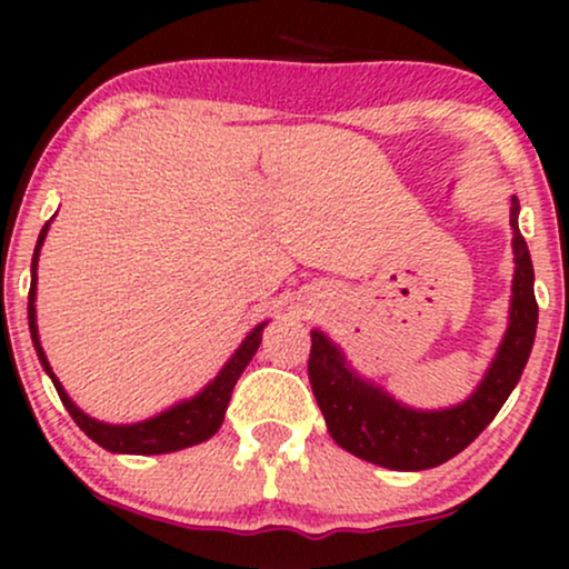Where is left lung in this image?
<instances>
[{"mask_svg":"<svg viewBox=\"0 0 569 569\" xmlns=\"http://www.w3.org/2000/svg\"><path fill=\"white\" fill-rule=\"evenodd\" d=\"M511 230L516 270L508 329L487 375L466 401L447 409L407 407L382 385L358 375L323 331H310L307 375L326 428L339 447L390 471H426L460 455L495 420L527 367L538 329L535 272L530 248L519 232L516 194H511Z\"/></svg>","mask_w":569,"mask_h":569,"instance_id":"8db88e82","label":"left lung"}]
</instances>
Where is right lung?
Here are the masks:
<instances>
[{
	"instance_id": "1",
	"label": "right lung",
	"mask_w": 569,
	"mask_h": 569,
	"mask_svg": "<svg viewBox=\"0 0 569 569\" xmlns=\"http://www.w3.org/2000/svg\"><path fill=\"white\" fill-rule=\"evenodd\" d=\"M50 221L42 227V232H39L34 257H31L29 331H31V342H34V350L39 356V363H42V369L48 371V377L53 380L58 396H61L63 407H67L71 420L80 426V430H84L88 439H93L98 447H103L107 452H114V455H168V452H179V449L194 447V443L211 439V436L221 428V422H224V411L232 398L234 382H238V377L243 375L248 361L257 356L259 345H262V331L267 321L253 326V329L248 331V337L240 342V348L232 352L230 361L221 367L219 375L213 377V380L208 382L198 396L184 398V401L173 403L171 409L160 411V415L149 417V420L130 422V426H112V422L96 420V417L84 415V411L71 401L67 390H63V385L58 382V377L53 375V369H50L48 356H44L42 342H39L37 305H34L37 302V262H39V248H42L44 238H48Z\"/></svg>"
}]
</instances>
